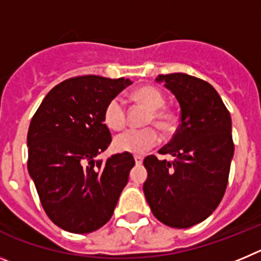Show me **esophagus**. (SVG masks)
Returning <instances> with one entry per match:
<instances>
[{"label": "esophagus", "instance_id": "obj_1", "mask_svg": "<svg viewBox=\"0 0 261 261\" xmlns=\"http://www.w3.org/2000/svg\"><path fill=\"white\" fill-rule=\"evenodd\" d=\"M142 161H144V158H142L141 155H135V162H136V165L137 166H140L142 163Z\"/></svg>", "mask_w": 261, "mask_h": 261}]
</instances>
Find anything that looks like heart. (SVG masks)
Masks as SVG:
<instances>
[{
    "instance_id": "1",
    "label": "heart",
    "mask_w": 261,
    "mask_h": 261,
    "mask_svg": "<svg viewBox=\"0 0 261 261\" xmlns=\"http://www.w3.org/2000/svg\"><path fill=\"white\" fill-rule=\"evenodd\" d=\"M135 98L150 108V115L147 123L155 124L158 128H167L171 123V115L163 110L166 103L165 95L158 89L145 86L138 89L135 93ZM106 125L112 130H120L125 126L126 108L123 98L115 96L107 103L103 114ZM159 142L158 133L153 128L128 129L120 133L114 140V149L119 153L144 154L150 150Z\"/></svg>"
}]
</instances>
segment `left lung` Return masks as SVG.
<instances>
[{
  "label": "left lung",
  "mask_w": 261,
  "mask_h": 261,
  "mask_svg": "<svg viewBox=\"0 0 261 261\" xmlns=\"http://www.w3.org/2000/svg\"><path fill=\"white\" fill-rule=\"evenodd\" d=\"M156 81L176 96L181 123L159 150L172 161L144 159V193L156 220L187 229L206 220L225 195L234 155L231 117L206 81L184 73L161 74Z\"/></svg>",
  "instance_id": "1"
}]
</instances>
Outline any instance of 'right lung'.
I'll return each instance as SVG.
<instances>
[{"label":"right lung","mask_w":261,"mask_h":261,"mask_svg":"<svg viewBox=\"0 0 261 261\" xmlns=\"http://www.w3.org/2000/svg\"><path fill=\"white\" fill-rule=\"evenodd\" d=\"M130 84L99 75L69 78L50 90L32 116L27 168L41 206L62 230L93 232L114 214L135 158L95 156L112 141L103 119L106 106Z\"/></svg>","instance_id":"add662e5"}]
</instances>
